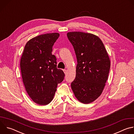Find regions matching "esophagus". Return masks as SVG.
Wrapping results in <instances>:
<instances>
[{"label": "esophagus", "instance_id": "1", "mask_svg": "<svg viewBox=\"0 0 134 134\" xmlns=\"http://www.w3.org/2000/svg\"><path fill=\"white\" fill-rule=\"evenodd\" d=\"M63 71H64V73H65V74H67V70H66V69H63Z\"/></svg>", "mask_w": 134, "mask_h": 134}]
</instances>
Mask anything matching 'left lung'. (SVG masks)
<instances>
[{
    "label": "left lung",
    "instance_id": "obj_1",
    "mask_svg": "<svg viewBox=\"0 0 134 134\" xmlns=\"http://www.w3.org/2000/svg\"><path fill=\"white\" fill-rule=\"evenodd\" d=\"M77 58L76 77L71 84L75 97L80 102L88 104L102 94L108 80L110 60L100 38L83 32L67 34Z\"/></svg>",
    "mask_w": 134,
    "mask_h": 134
}]
</instances>
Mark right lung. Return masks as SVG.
<instances>
[{
  "instance_id": "1",
  "label": "right lung",
  "mask_w": 134,
  "mask_h": 134,
  "mask_svg": "<svg viewBox=\"0 0 134 134\" xmlns=\"http://www.w3.org/2000/svg\"><path fill=\"white\" fill-rule=\"evenodd\" d=\"M59 36L58 33L36 36L25 44L20 67L26 92L32 101L39 105L49 104L53 99L57 85L65 74L57 68L52 47Z\"/></svg>"
}]
</instances>
